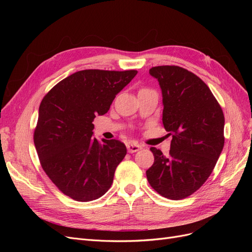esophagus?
Segmentation results:
<instances>
[{"label": "esophagus", "mask_w": 252, "mask_h": 252, "mask_svg": "<svg viewBox=\"0 0 252 252\" xmlns=\"http://www.w3.org/2000/svg\"><path fill=\"white\" fill-rule=\"evenodd\" d=\"M142 148L141 145H139L138 143H134V142H130L127 144V150L128 152H130V154H133V152L139 151Z\"/></svg>", "instance_id": "1"}]
</instances>
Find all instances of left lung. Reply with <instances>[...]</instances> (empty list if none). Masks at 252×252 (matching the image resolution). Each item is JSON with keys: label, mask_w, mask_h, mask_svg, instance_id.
I'll return each mask as SVG.
<instances>
[{"label": "left lung", "mask_w": 252, "mask_h": 252, "mask_svg": "<svg viewBox=\"0 0 252 252\" xmlns=\"http://www.w3.org/2000/svg\"><path fill=\"white\" fill-rule=\"evenodd\" d=\"M163 94V124L172 136L168 156L151 147L146 171L150 186L164 197L182 200L207 181L224 147V113L206 84L185 68L152 67Z\"/></svg>", "instance_id": "1"}]
</instances>
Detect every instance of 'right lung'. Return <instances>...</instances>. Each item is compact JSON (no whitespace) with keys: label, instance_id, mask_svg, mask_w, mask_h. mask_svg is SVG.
Here are the masks:
<instances>
[{"label":"right lung","instance_id":"add662e5","mask_svg":"<svg viewBox=\"0 0 252 252\" xmlns=\"http://www.w3.org/2000/svg\"><path fill=\"white\" fill-rule=\"evenodd\" d=\"M136 70L86 69L53 86L40 104L33 132L43 170L61 192L89 202L110 188L114 171L127 154L118 140L93 138V122L103 116Z\"/></svg>","mask_w":252,"mask_h":252}]
</instances>
